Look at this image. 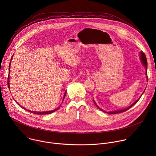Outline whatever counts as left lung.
I'll list each match as a JSON object with an SVG mask.
<instances>
[{"label": "left lung", "instance_id": "8db88e82", "mask_svg": "<svg viewBox=\"0 0 156 156\" xmlns=\"http://www.w3.org/2000/svg\"><path fill=\"white\" fill-rule=\"evenodd\" d=\"M140 59H141V63H142V64H143V65L145 67V69H146V78H147V59H146V55H145V54L143 52H140ZM148 80V79H147ZM143 92V93H144ZM143 94H141V96L143 95ZM141 96L140 97V98L138 99H137L135 102H133L130 106H129L128 107H127V108H124V109H122V110H115V111H112V112H105V111H104V110H102L97 104H96V103L95 102V101H94V100L93 99V101H94V104H95V105L98 107V108H99L101 110H102V112H106V113H108V114H119V113H122V112H125V111H126L127 110H128V109H129L133 105H134L135 104H136L137 102H138V101H139V99H140V98L141 97Z\"/></svg>", "mask_w": 156, "mask_h": 156}]
</instances>
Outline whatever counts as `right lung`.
<instances>
[{
    "instance_id": "1",
    "label": "right lung",
    "mask_w": 156,
    "mask_h": 156,
    "mask_svg": "<svg viewBox=\"0 0 156 156\" xmlns=\"http://www.w3.org/2000/svg\"><path fill=\"white\" fill-rule=\"evenodd\" d=\"M13 56H12V58H11V60H12V58H13ZM10 63H11V62H10V64H9V73H10ZM7 84H8V87H9V88L10 89V83H9V77H8V81H7ZM66 91H65V94H64V96H63V99H64V98H65V96H66ZM63 102V101H62ZM16 104L18 105H20L21 108H23V109H25V110H27V108H24L23 107H22L21 105H20L16 101ZM60 105H61V104H60ZM60 105L58 107V108H55V109H54V110H51V111H46V112H37V111H32V110H27V111H28V112H31V113H33V114H37V115H44V114H51V113H53V112H54L55 111H56V110H57L59 108H60Z\"/></svg>"
}]
</instances>
